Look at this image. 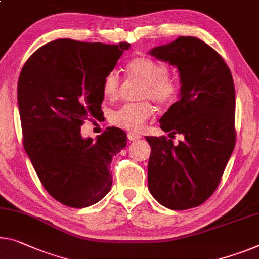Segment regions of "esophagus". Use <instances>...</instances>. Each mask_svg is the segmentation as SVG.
Returning <instances> with one entry per match:
<instances>
[{"instance_id":"34e87169","label":"esophagus","mask_w":259,"mask_h":259,"mask_svg":"<svg viewBox=\"0 0 259 259\" xmlns=\"http://www.w3.org/2000/svg\"><path fill=\"white\" fill-rule=\"evenodd\" d=\"M127 138H128V140L134 141V140H139V139L141 138V135L135 132H128L127 133Z\"/></svg>"}]
</instances>
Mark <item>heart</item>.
<instances>
[{
	"label": "heart",
	"instance_id": "b5f03b06",
	"mask_svg": "<svg viewBox=\"0 0 259 259\" xmlns=\"http://www.w3.org/2000/svg\"><path fill=\"white\" fill-rule=\"evenodd\" d=\"M131 78L143 81L140 98H150L160 105L172 103L180 94V83L171 77L169 67L164 62L148 57H138L128 61L126 66ZM121 87V77L117 69L107 71L103 78L102 91L104 96L114 101L118 98ZM154 107L148 101L128 103L111 114V122L130 132H139L153 117Z\"/></svg>",
	"mask_w": 259,
	"mask_h": 259
}]
</instances>
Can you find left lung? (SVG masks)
I'll use <instances>...</instances> for the list:
<instances>
[{
  "label": "left lung",
  "mask_w": 259,
  "mask_h": 259,
  "mask_svg": "<svg viewBox=\"0 0 259 259\" xmlns=\"http://www.w3.org/2000/svg\"><path fill=\"white\" fill-rule=\"evenodd\" d=\"M153 57L176 66L181 98L160 119L170 137H147L152 147L148 186L153 197L174 210L197 207L220 184L236 142L235 87L218 52L196 37H180L155 47Z\"/></svg>",
  "instance_id": "obj_1"
}]
</instances>
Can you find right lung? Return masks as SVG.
<instances>
[{
  "mask_svg": "<svg viewBox=\"0 0 259 259\" xmlns=\"http://www.w3.org/2000/svg\"><path fill=\"white\" fill-rule=\"evenodd\" d=\"M130 46L58 39L35 51L19 75L24 149L45 190L69 207L96 204L112 186L110 164L126 133L107 127L94 141L81 137V126L101 116L103 78Z\"/></svg>",
  "mask_w": 259,
  "mask_h": 259,
  "instance_id": "obj_1",
  "label": "right lung"
}]
</instances>
